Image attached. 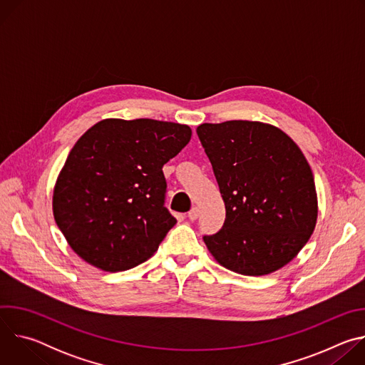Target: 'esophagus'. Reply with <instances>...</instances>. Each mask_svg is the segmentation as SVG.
Listing matches in <instances>:
<instances>
[{"mask_svg": "<svg viewBox=\"0 0 365 365\" xmlns=\"http://www.w3.org/2000/svg\"><path fill=\"white\" fill-rule=\"evenodd\" d=\"M197 217H199V210L195 206V207H192V210L187 212V218H189L190 221H195V220H197Z\"/></svg>", "mask_w": 365, "mask_h": 365, "instance_id": "esophagus-1", "label": "esophagus"}]
</instances>
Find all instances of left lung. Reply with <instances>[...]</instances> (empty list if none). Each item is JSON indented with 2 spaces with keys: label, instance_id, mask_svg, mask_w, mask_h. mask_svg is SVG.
Here are the masks:
<instances>
[{
  "label": "left lung",
  "instance_id": "obj_1",
  "mask_svg": "<svg viewBox=\"0 0 365 365\" xmlns=\"http://www.w3.org/2000/svg\"><path fill=\"white\" fill-rule=\"evenodd\" d=\"M225 202V221L203 241L217 262L244 276L270 274L297 255L315 230L314 173L297 144L258 121L196 128Z\"/></svg>",
  "mask_w": 365,
  "mask_h": 365
}]
</instances>
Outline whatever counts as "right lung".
Segmentation results:
<instances>
[{"label": "right lung", "instance_id": "right-lung-1", "mask_svg": "<svg viewBox=\"0 0 365 365\" xmlns=\"http://www.w3.org/2000/svg\"><path fill=\"white\" fill-rule=\"evenodd\" d=\"M190 135L183 124L108 118L76 141L56 180L53 215L86 263L124 272L158 251L176 224L165 206L163 166Z\"/></svg>", "mask_w": 365, "mask_h": 365}]
</instances>
